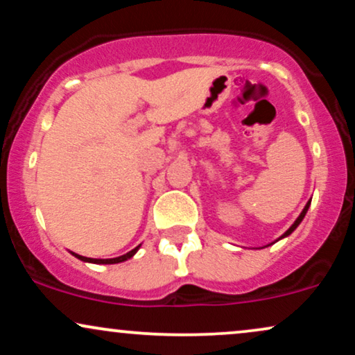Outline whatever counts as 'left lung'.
<instances>
[{
    "instance_id": "1",
    "label": "left lung",
    "mask_w": 355,
    "mask_h": 355,
    "mask_svg": "<svg viewBox=\"0 0 355 355\" xmlns=\"http://www.w3.org/2000/svg\"><path fill=\"white\" fill-rule=\"evenodd\" d=\"M309 205H311V200H309V202H307V205H306V207H304V210L301 211V215L297 216V220L294 221V223L291 225V228H289L288 232H286V233H284L283 236H281V238H286V236H289V234H291V233L294 232V230H296L297 226H300V223H301V221H302V218H304V216H306V213H307V208H309ZM281 238H279V240H281Z\"/></svg>"
}]
</instances>
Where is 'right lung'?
Returning a JSON list of instances; mask_svg holds the SVG:
<instances>
[{
	"label": "right lung",
	"instance_id": "obj_1",
	"mask_svg": "<svg viewBox=\"0 0 355 355\" xmlns=\"http://www.w3.org/2000/svg\"><path fill=\"white\" fill-rule=\"evenodd\" d=\"M137 250H139V246L134 248V250L129 251V253L122 254V256H117V258H110V259H97V258H85V256H80V254H76V258H79L80 261H87V263H96V264H115V263H122V261H127V259L132 258L137 253Z\"/></svg>",
	"mask_w": 355,
	"mask_h": 355
}]
</instances>
